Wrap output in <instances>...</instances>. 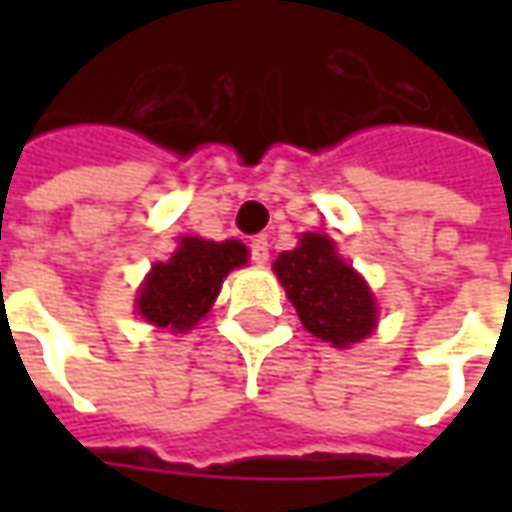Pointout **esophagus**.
<instances>
[{
  "label": "esophagus",
  "mask_w": 512,
  "mask_h": 512,
  "mask_svg": "<svg viewBox=\"0 0 512 512\" xmlns=\"http://www.w3.org/2000/svg\"><path fill=\"white\" fill-rule=\"evenodd\" d=\"M249 255L255 263H266L268 260V238L266 235H255L252 241H249Z\"/></svg>",
  "instance_id": "esophagus-1"
}]
</instances>
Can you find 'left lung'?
I'll use <instances>...</instances> for the list:
<instances>
[{
  "mask_svg": "<svg viewBox=\"0 0 512 512\" xmlns=\"http://www.w3.org/2000/svg\"><path fill=\"white\" fill-rule=\"evenodd\" d=\"M274 271L310 334L345 348L373 332L376 299L326 235H301L293 252L277 257Z\"/></svg>",
  "mask_w": 512,
  "mask_h": 512,
  "instance_id": "obj_1",
  "label": "left lung"
}]
</instances>
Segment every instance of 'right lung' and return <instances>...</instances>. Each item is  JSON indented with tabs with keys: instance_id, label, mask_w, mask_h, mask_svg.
<instances>
[{
	"instance_id": "right-lung-1",
	"label": "right lung",
	"mask_w": 512,
	"mask_h": 512,
	"mask_svg": "<svg viewBox=\"0 0 512 512\" xmlns=\"http://www.w3.org/2000/svg\"><path fill=\"white\" fill-rule=\"evenodd\" d=\"M241 241H202L183 238L167 263H156L136 296L139 315L169 332H189L211 310L224 277L246 266Z\"/></svg>"
}]
</instances>
